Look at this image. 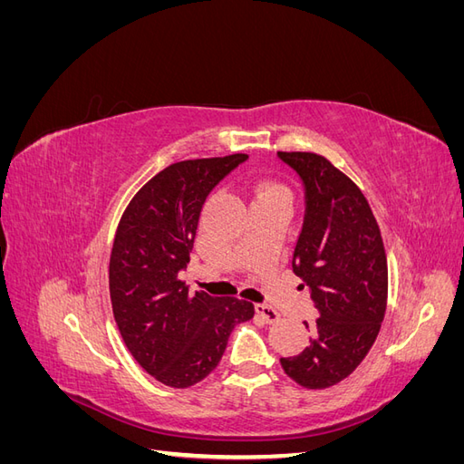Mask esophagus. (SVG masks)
Listing matches in <instances>:
<instances>
[{
	"instance_id": "34e87169",
	"label": "esophagus",
	"mask_w": 464,
	"mask_h": 464,
	"mask_svg": "<svg viewBox=\"0 0 464 464\" xmlns=\"http://www.w3.org/2000/svg\"><path fill=\"white\" fill-rule=\"evenodd\" d=\"M256 314H257L265 323H276V321L280 319V315H278L275 310H271V307L266 305V304H256Z\"/></svg>"
}]
</instances>
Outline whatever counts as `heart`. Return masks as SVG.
<instances>
[{"label":"heart","mask_w":464,"mask_h":464,"mask_svg":"<svg viewBox=\"0 0 464 464\" xmlns=\"http://www.w3.org/2000/svg\"><path fill=\"white\" fill-rule=\"evenodd\" d=\"M257 198H276V199L288 201L290 193L285 186H280V184H263L257 189Z\"/></svg>","instance_id":"1"}]
</instances>
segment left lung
I'll list each match as a JSON object with an SVG mask.
<instances>
[{"label":"left lung","mask_w":464,"mask_h":464,"mask_svg":"<svg viewBox=\"0 0 464 464\" xmlns=\"http://www.w3.org/2000/svg\"><path fill=\"white\" fill-rule=\"evenodd\" d=\"M298 174L305 213L292 271L317 310L310 346L280 358L305 389L343 382L366 358L387 305V257L372 208L353 179L314 152H276ZM302 285V286H304Z\"/></svg>","instance_id":"1"}]
</instances>
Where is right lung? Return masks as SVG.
I'll return each mask as SVG.
<instances>
[{
  "label": "right lung",
  "instance_id": "right-lung-1",
  "mask_svg": "<svg viewBox=\"0 0 464 464\" xmlns=\"http://www.w3.org/2000/svg\"><path fill=\"white\" fill-rule=\"evenodd\" d=\"M247 154L184 160L137 191L118 224L110 256V300L121 339L157 382L186 389L213 372L237 323L254 304L189 294V263L207 195Z\"/></svg>",
  "mask_w": 464,
  "mask_h": 464
}]
</instances>
